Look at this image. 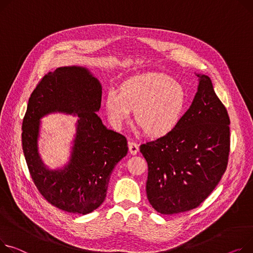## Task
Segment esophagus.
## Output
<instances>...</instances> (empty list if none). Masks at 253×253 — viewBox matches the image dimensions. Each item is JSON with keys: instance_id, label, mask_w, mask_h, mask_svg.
<instances>
[{"instance_id": "obj_1", "label": "esophagus", "mask_w": 253, "mask_h": 253, "mask_svg": "<svg viewBox=\"0 0 253 253\" xmlns=\"http://www.w3.org/2000/svg\"><path fill=\"white\" fill-rule=\"evenodd\" d=\"M128 147H129V153L131 155H136L138 151H139L138 145L135 142H133V141H129L128 142Z\"/></svg>"}]
</instances>
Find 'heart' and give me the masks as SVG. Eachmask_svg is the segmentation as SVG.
<instances>
[{"mask_svg": "<svg viewBox=\"0 0 253 253\" xmlns=\"http://www.w3.org/2000/svg\"><path fill=\"white\" fill-rule=\"evenodd\" d=\"M186 102V93L169 75L147 72L124 81L120 91L110 89L105 108L112 124L120 128L134 111L136 123L150 136L161 137L178 125Z\"/></svg>", "mask_w": 253, "mask_h": 253, "instance_id": "heart-1", "label": "heart"}]
</instances>
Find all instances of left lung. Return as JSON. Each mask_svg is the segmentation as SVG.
Wrapping results in <instances>:
<instances>
[{"instance_id": "8db88e82", "label": "left lung", "mask_w": 253, "mask_h": 253, "mask_svg": "<svg viewBox=\"0 0 253 253\" xmlns=\"http://www.w3.org/2000/svg\"><path fill=\"white\" fill-rule=\"evenodd\" d=\"M196 76L197 92L175 129L140 145L148 167L147 199L163 214L197 208L227 169L230 118L211 78Z\"/></svg>"}]
</instances>
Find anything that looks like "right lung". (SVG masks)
Segmentation results:
<instances>
[{
	"label": "right lung",
	"mask_w": 253,
	"mask_h": 253,
	"mask_svg": "<svg viewBox=\"0 0 253 253\" xmlns=\"http://www.w3.org/2000/svg\"><path fill=\"white\" fill-rule=\"evenodd\" d=\"M102 84L85 67L67 66L42 77L32 91L22 123V148L30 176L54 207L86 214L104 203L115 166L128 151L122 134L108 129L96 115ZM52 112L78 117L70 162L50 170L38 154L40 119Z\"/></svg>",
	"instance_id": "1"
}]
</instances>
